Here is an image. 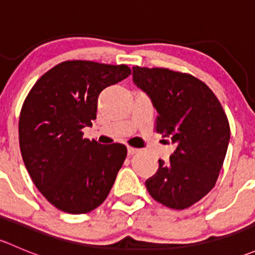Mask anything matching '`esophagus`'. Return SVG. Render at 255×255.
<instances>
[{
	"mask_svg": "<svg viewBox=\"0 0 255 255\" xmlns=\"http://www.w3.org/2000/svg\"><path fill=\"white\" fill-rule=\"evenodd\" d=\"M127 151H128V155H134L139 151V149L137 148H133V146H127Z\"/></svg>",
	"mask_w": 255,
	"mask_h": 255,
	"instance_id": "34e87169",
	"label": "esophagus"
}]
</instances>
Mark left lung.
Returning a JSON list of instances; mask_svg holds the SVG:
<instances>
[{"label":"left lung","instance_id":"1","mask_svg":"<svg viewBox=\"0 0 255 255\" xmlns=\"http://www.w3.org/2000/svg\"><path fill=\"white\" fill-rule=\"evenodd\" d=\"M133 81L158 112L156 132L176 144L169 161L159 159L146 190L164 206L190 207L217 181L231 137L226 112L212 90L190 74L134 66Z\"/></svg>","mask_w":255,"mask_h":255}]
</instances>
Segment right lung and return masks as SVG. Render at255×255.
Here are the masks:
<instances>
[{"mask_svg":"<svg viewBox=\"0 0 255 255\" xmlns=\"http://www.w3.org/2000/svg\"><path fill=\"white\" fill-rule=\"evenodd\" d=\"M130 73L127 65L68 60L47 71L25 97L20 154L37 189L58 210L87 213L109 196L127 148L82 138V128L96 118L100 92Z\"/></svg>","mask_w":255,"mask_h":255,"instance_id":"right-lung-1","label":"right lung"}]
</instances>
